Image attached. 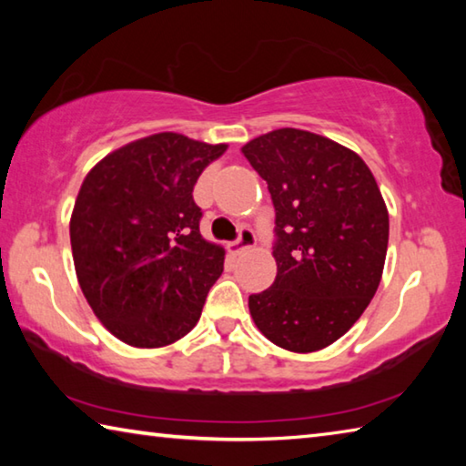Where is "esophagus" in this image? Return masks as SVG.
<instances>
[{
  "label": "esophagus",
  "mask_w": 466,
  "mask_h": 466,
  "mask_svg": "<svg viewBox=\"0 0 466 466\" xmlns=\"http://www.w3.org/2000/svg\"><path fill=\"white\" fill-rule=\"evenodd\" d=\"M255 242H257V236H255V232H252L250 228H242V230H240V236H238V240L228 244V250L234 252V255H238V252H242V250H247V248H252V247H255Z\"/></svg>",
  "instance_id": "esophagus-1"
}]
</instances>
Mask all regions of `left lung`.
<instances>
[{"label": "left lung", "instance_id": "left-lung-1", "mask_svg": "<svg viewBox=\"0 0 466 466\" xmlns=\"http://www.w3.org/2000/svg\"><path fill=\"white\" fill-rule=\"evenodd\" d=\"M242 154L267 180L278 236V275L248 298L250 317L278 347L319 351L343 337L376 294L389 209L366 162L317 133L275 129Z\"/></svg>", "mask_w": 466, "mask_h": 466}]
</instances>
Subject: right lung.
Wrapping results in <instances>:
<instances>
[{
  "label": "right lung",
  "mask_w": 466,
  "mask_h": 466,
  "mask_svg": "<svg viewBox=\"0 0 466 466\" xmlns=\"http://www.w3.org/2000/svg\"><path fill=\"white\" fill-rule=\"evenodd\" d=\"M226 149L164 131L115 149L86 175L69 222L76 275L123 343L170 345L199 320L226 250L201 236L193 187Z\"/></svg>",
  "instance_id": "1"
}]
</instances>
